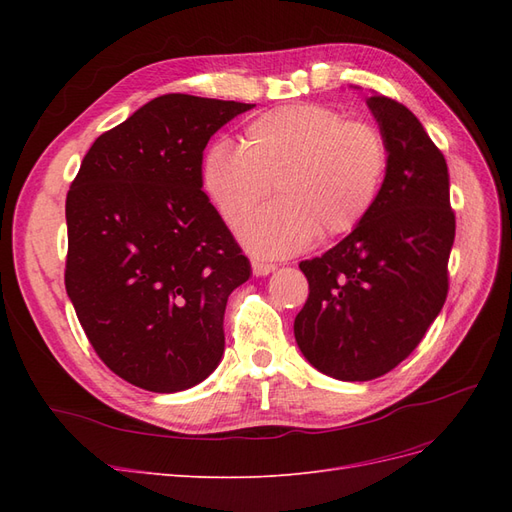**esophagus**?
<instances>
[{"instance_id":"34e87169","label":"esophagus","mask_w":512,"mask_h":512,"mask_svg":"<svg viewBox=\"0 0 512 512\" xmlns=\"http://www.w3.org/2000/svg\"><path fill=\"white\" fill-rule=\"evenodd\" d=\"M277 267L273 262H262V260H252V271L256 277H265L269 273H273Z\"/></svg>"}]
</instances>
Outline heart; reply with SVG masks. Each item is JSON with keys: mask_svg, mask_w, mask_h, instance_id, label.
I'll return each instance as SVG.
<instances>
[{"mask_svg": "<svg viewBox=\"0 0 512 512\" xmlns=\"http://www.w3.org/2000/svg\"><path fill=\"white\" fill-rule=\"evenodd\" d=\"M389 173L378 128L346 121L329 106L297 102L247 123L239 147L218 138L205 151L200 181L220 218L237 228L273 190V205L239 230L262 258L297 254L318 235L335 239L374 211Z\"/></svg>", "mask_w": 512, "mask_h": 512, "instance_id": "b5f03b06", "label": "heart"}]
</instances>
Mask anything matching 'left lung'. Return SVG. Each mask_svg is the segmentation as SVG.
Instances as JSON below:
<instances>
[{"label":"left lung","instance_id":"1","mask_svg":"<svg viewBox=\"0 0 512 512\" xmlns=\"http://www.w3.org/2000/svg\"><path fill=\"white\" fill-rule=\"evenodd\" d=\"M371 115L389 147V173L367 220L329 252L303 260L309 297L294 339L322 374L384 376L421 344L448 292L455 241L448 168L404 104L374 94Z\"/></svg>","mask_w":512,"mask_h":512}]
</instances>
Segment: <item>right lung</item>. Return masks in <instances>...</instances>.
<instances>
[{"label": "right lung", "mask_w": 512, "mask_h": 512, "mask_svg": "<svg viewBox=\"0 0 512 512\" xmlns=\"http://www.w3.org/2000/svg\"><path fill=\"white\" fill-rule=\"evenodd\" d=\"M254 104L166 94L96 138L66 198V290L104 365L153 393L203 382L224 354L250 260L200 190L209 138Z\"/></svg>", "instance_id": "1"}]
</instances>
